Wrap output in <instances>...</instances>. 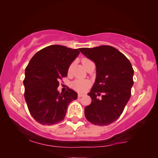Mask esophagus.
Returning a JSON list of instances; mask_svg holds the SVG:
<instances>
[{"label":"esophagus","mask_w":158,"mask_h":158,"mask_svg":"<svg viewBox=\"0 0 158 158\" xmlns=\"http://www.w3.org/2000/svg\"><path fill=\"white\" fill-rule=\"evenodd\" d=\"M83 96H84V94H77V96H78L79 98H81V97Z\"/></svg>","instance_id":"obj_1"}]
</instances>
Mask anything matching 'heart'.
Segmentation results:
<instances>
[{
	"label": "heart",
	"instance_id": "heart-1",
	"mask_svg": "<svg viewBox=\"0 0 158 158\" xmlns=\"http://www.w3.org/2000/svg\"><path fill=\"white\" fill-rule=\"evenodd\" d=\"M89 61H90V60L84 58V59L82 60V63H83L84 66ZM89 85H90L89 82L88 81H85V80L77 79L73 82L72 84H71V87L73 88V89H74L77 92H84L88 89V88L89 87Z\"/></svg>",
	"mask_w": 158,
	"mask_h": 158
}]
</instances>
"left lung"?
Returning a JSON list of instances; mask_svg holds the SVG:
<instances>
[{"instance_id":"1","label":"left lung","mask_w":158,"mask_h":158,"mask_svg":"<svg viewBox=\"0 0 158 158\" xmlns=\"http://www.w3.org/2000/svg\"><path fill=\"white\" fill-rule=\"evenodd\" d=\"M80 51L96 65V79L88 94L91 103L85 108L88 122L106 126L115 122L124 111L131 97L134 70L124 54L111 46L81 48ZM102 94L99 99L97 96Z\"/></svg>"}]
</instances>
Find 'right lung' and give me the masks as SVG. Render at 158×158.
<instances>
[{"instance_id":"add662e5","label":"right lung","mask_w":158,"mask_h":158,"mask_svg":"<svg viewBox=\"0 0 158 158\" xmlns=\"http://www.w3.org/2000/svg\"><path fill=\"white\" fill-rule=\"evenodd\" d=\"M79 53L77 49L50 45L37 52L26 68L24 98L30 114L40 124L52 125L61 122L69 103L77 98L73 90L68 88L60 94L57 87Z\"/></svg>"}]
</instances>
